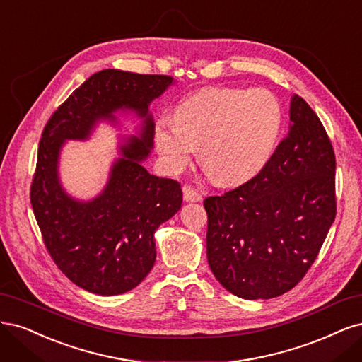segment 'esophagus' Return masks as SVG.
<instances>
[{
  "label": "esophagus",
  "instance_id": "esophagus-1",
  "mask_svg": "<svg viewBox=\"0 0 362 362\" xmlns=\"http://www.w3.org/2000/svg\"><path fill=\"white\" fill-rule=\"evenodd\" d=\"M202 194L195 191L194 188H191V186H185L183 188V200L185 202H202Z\"/></svg>",
  "mask_w": 362,
  "mask_h": 362
}]
</instances>
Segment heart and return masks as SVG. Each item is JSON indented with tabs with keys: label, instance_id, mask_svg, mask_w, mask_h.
Returning <instances> with one entry per match:
<instances>
[{
	"label": "heart",
	"instance_id": "1",
	"mask_svg": "<svg viewBox=\"0 0 362 362\" xmlns=\"http://www.w3.org/2000/svg\"><path fill=\"white\" fill-rule=\"evenodd\" d=\"M283 117L281 102L267 88H206L177 105L176 119H159L155 141L170 171H182L202 147L212 177L233 186L269 160Z\"/></svg>",
	"mask_w": 362,
	"mask_h": 362
}]
</instances>
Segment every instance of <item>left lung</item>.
<instances>
[{"label": "left lung", "mask_w": 362, "mask_h": 362, "mask_svg": "<svg viewBox=\"0 0 362 362\" xmlns=\"http://www.w3.org/2000/svg\"><path fill=\"white\" fill-rule=\"evenodd\" d=\"M290 129L257 176L207 197V262L243 299H271L305 276L337 214L335 155L310 105L291 98Z\"/></svg>", "instance_id": "8db88e82"}]
</instances>
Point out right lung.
<instances>
[{"label": "right lung", "mask_w": 362, "mask_h": 362, "mask_svg": "<svg viewBox=\"0 0 362 362\" xmlns=\"http://www.w3.org/2000/svg\"><path fill=\"white\" fill-rule=\"evenodd\" d=\"M173 83L168 75L105 69L91 75L51 115L42 132L30 200L54 263L78 287L122 295L136 287L156 260L155 231L182 206L177 180L150 174L141 160L153 144L148 103ZM132 109L145 119L139 137L122 148L107 188L95 201L69 197L57 182V153L64 139H85L102 118Z\"/></svg>", "instance_id": "right-lung-1"}]
</instances>
